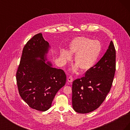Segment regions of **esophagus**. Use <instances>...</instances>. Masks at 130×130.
<instances>
[{"label": "esophagus", "mask_w": 130, "mask_h": 130, "mask_svg": "<svg viewBox=\"0 0 130 130\" xmlns=\"http://www.w3.org/2000/svg\"><path fill=\"white\" fill-rule=\"evenodd\" d=\"M68 81L69 82H70V83H72V82H73V77L72 76H69L68 77V79H67Z\"/></svg>", "instance_id": "1"}]
</instances>
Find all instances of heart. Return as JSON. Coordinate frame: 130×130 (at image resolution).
Wrapping results in <instances>:
<instances>
[{
	"mask_svg": "<svg viewBox=\"0 0 130 130\" xmlns=\"http://www.w3.org/2000/svg\"><path fill=\"white\" fill-rule=\"evenodd\" d=\"M101 52V45L96 40L84 37L74 38L69 44L68 52L62 50L60 56L64 62L71 61L72 55H75L74 61L76 64L72 68L75 72L80 68L82 70H88L95 65Z\"/></svg>",
	"mask_w": 130,
	"mask_h": 130,
	"instance_id": "1",
	"label": "heart"
}]
</instances>
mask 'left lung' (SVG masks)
<instances>
[{"label":"left lung","instance_id":"left-lung-1","mask_svg":"<svg viewBox=\"0 0 130 130\" xmlns=\"http://www.w3.org/2000/svg\"><path fill=\"white\" fill-rule=\"evenodd\" d=\"M116 53L112 41L99 61L88 70L85 76L72 85V105L74 111L88 113L103 103L111 88L116 72Z\"/></svg>","mask_w":130,"mask_h":130}]
</instances>
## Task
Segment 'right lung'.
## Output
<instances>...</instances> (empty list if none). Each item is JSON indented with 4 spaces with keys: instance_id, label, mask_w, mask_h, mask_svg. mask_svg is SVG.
Returning <instances> with one entry per match:
<instances>
[{
    "instance_id": "add662e5",
    "label": "right lung",
    "mask_w": 130,
    "mask_h": 130,
    "mask_svg": "<svg viewBox=\"0 0 130 130\" xmlns=\"http://www.w3.org/2000/svg\"><path fill=\"white\" fill-rule=\"evenodd\" d=\"M50 47L41 33L35 35L23 48L16 73L22 99L31 108L42 112L51 107L55 96L66 82L63 70L53 68L50 62H45Z\"/></svg>"
}]
</instances>
